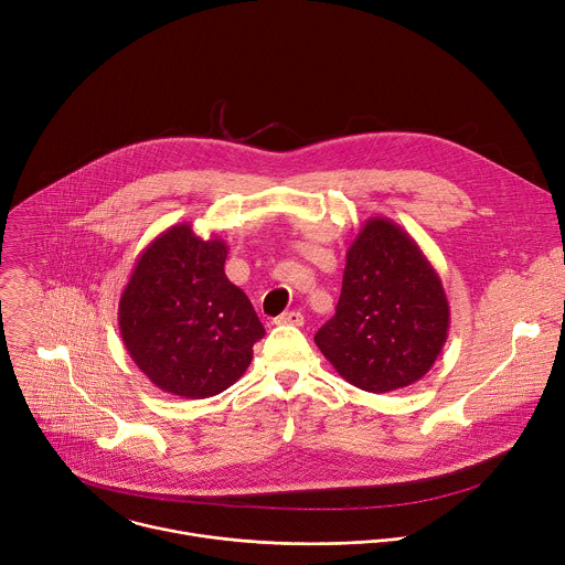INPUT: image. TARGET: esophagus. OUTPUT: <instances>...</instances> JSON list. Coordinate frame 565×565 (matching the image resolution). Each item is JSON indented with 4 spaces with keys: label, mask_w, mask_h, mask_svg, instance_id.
Instances as JSON below:
<instances>
[{
    "label": "esophagus",
    "mask_w": 565,
    "mask_h": 565,
    "mask_svg": "<svg viewBox=\"0 0 565 565\" xmlns=\"http://www.w3.org/2000/svg\"><path fill=\"white\" fill-rule=\"evenodd\" d=\"M276 323L278 326H302L305 323V319H302V315L300 311H285V315H280L278 319H276Z\"/></svg>",
    "instance_id": "esophagus-1"
}]
</instances>
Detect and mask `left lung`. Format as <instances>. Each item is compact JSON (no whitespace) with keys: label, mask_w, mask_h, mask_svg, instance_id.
<instances>
[{"label":"left lung","mask_w":565,"mask_h":565,"mask_svg":"<svg viewBox=\"0 0 565 565\" xmlns=\"http://www.w3.org/2000/svg\"><path fill=\"white\" fill-rule=\"evenodd\" d=\"M449 323L443 280L419 244L393 220L370 217L345 254L337 315L315 341L345 382L382 395L424 377Z\"/></svg>","instance_id":"obj_1"}]
</instances>
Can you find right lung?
<instances>
[{"label": "right lung", "mask_w": 565, "mask_h": 565, "mask_svg": "<svg viewBox=\"0 0 565 565\" xmlns=\"http://www.w3.org/2000/svg\"><path fill=\"white\" fill-rule=\"evenodd\" d=\"M228 244L191 224L157 235L137 258L118 300L125 350L163 393L206 399L233 386L265 328L224 263Z\"/></svg>", "instance_id": "1"}]
</instances>
